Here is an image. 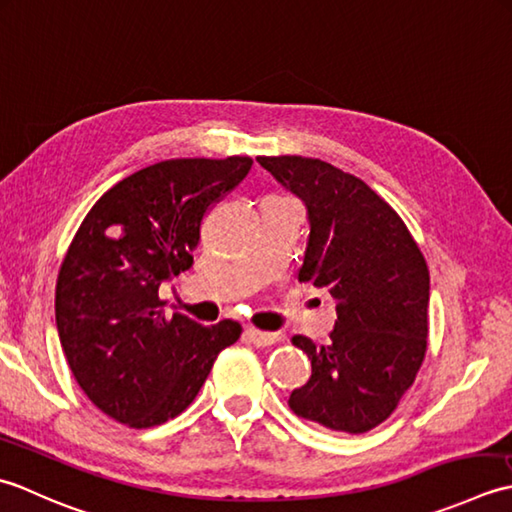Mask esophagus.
Segmentation results:
<instances>
[{
	"mask_svg": "<svg viewBox=\"0 0 512 512\" xmlns=\"http://www.w3.org/2000/svg\"><path fill=\"white\" fill-rule=\"evenodd\" d=\"M245 338L249 342H254L256 347H269V344L278 342V333H269V331H258V329H245Z\"/></svg>",
	"mask_w": 512,
	"mask_h": 512,
	"instance_id": "34e87169",
	"label": "esophagus"
}]
</instances>
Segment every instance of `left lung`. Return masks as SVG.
<instances>
[{"label":"left lung","instance_id":"8db88e82","mask_svg":"<svg viewBox=\"0 0 512 512\" xmlns=\"http://www.w3.org/2000/svg\"><path fill=\"white\" fill-rule=\"evenodd\" d=\"M307 207L300 283L327 289L338 320L327 344L291 342L311 378L289 395L298 417L367 433L395 411L422 367L429 336V267L393 207L358 176L307 156H258Z\"/></svg>","mask_w":512,"mask_h":512}]
</instances>
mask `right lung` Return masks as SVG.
I'll return each instance as SVG.
<instances>
[{
  "instance_id": "add662e5",
  "label": "right lung",
  "mask_w": 512,
  "mask_h": 512,
  "mask_svg": "<svg viewBox=\"0 0 512 512\" xmlns=\"http://www.w3.org/2000/svg\"><path fill=\"white\" fill-rule=\"evenodd\" d=\"M249 156L170 159L92 205L61 263L55 320L81 391L112 420L150 429L183 413L241 325L165 318L159 287L190 269L203 216L252 170Z\"/></svg>"
}]
</instances>
